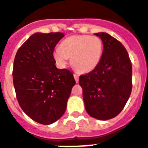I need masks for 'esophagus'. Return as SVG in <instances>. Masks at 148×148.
<instances>
[{
	"label": "esophagus",
	"instance_id": "obj_1",
	"mask_svg": "<svg viewBox=\"0 0 148 148\" xmlns=\"http://www.w3.org/2000/svg\"><path fill=\"white\" fill-rule=\"evenodd\" d=\"M74 79H75V81H76L77 83L79 81V75H77V74H74Z\"/></svg>",
	"mask_w": 148,
	"mask_h": 148
}]
</instances>
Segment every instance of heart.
<instances>
[{
  "instance_id": "b5f03b06",
  "label": "heart",
  "mask_w": 148,
  "mask_h": 148,
  "mask_svg": "<svg viewBox=\"0 0 148 148\" xmlns=\"http://www.w3.org/2000/svg\"><path fill=\"white\" fill-rule=\"evenodd\" d=\"M103 51V43L97 36L77 35L66 38L53 52V56L60 65L71 58L72 66L80 73H89L99 65Z\"/></svg>"
}]
</instances>
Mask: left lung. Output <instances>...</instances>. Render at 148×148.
I'll use <instances>...</instances> for the list:
<instances>
[{
	"label": "left lung",
	"mask_w": 148,
	"mask_h": 148,
	"mask_svg": "<svg viewBox=\"0 0 148 148\" xmlns=\"http://www.w3.org/2000/svg\"><path fill=\"white\" fill-rule=\"evenodd\" d=\"M102 40L99 65L79 77L84 106L89 116L100 120L114 118L123 110L132 91V64L123 44L106 32L95 34Z\"/></svg>",
	"instance_id": "obj_1"
}]
</instances>
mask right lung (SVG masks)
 <instances>
[{"mask_svg":"<svg viewBox=\"0 0 148 148\" xmlns=\"http://www.w3.org/2000/svg\"><path fill=\"white\" fill-rule=\"evenodd\" d=\"M62 32L33 34L18 49L13 83L19 106L39 123L49 125L60 118L75 84L74 74L56 68L53 50Z\"/></svg>","mask_w":148,"mask_h":148,"instance_id":"obj_1","label":"right lung"}]
</instances>
